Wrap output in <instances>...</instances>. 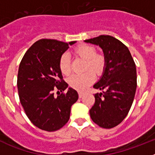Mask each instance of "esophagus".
Listing matches in <instances>:
<instances>
[{"instance_id": "obj_1", "label": "esophagus", "mask_w": 155, "mask_h": 155, "mask_svg": "<svg viewBox=\"0 0 155 155\" xmlns=\"http://www.w3.org/2000/svg\"><path fill=\"white\" fill-rule=\"evenodd\" d=\"M79 98H81L82 97H83V93H81V92H79Z\"/></svg>"}]
</instances>
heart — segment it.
Here are the masks:
<instances>
[{
	"label": "heart",
	"instance_id": "1",
	"mask_svg": "<svg viewBox=\"0 0 155 155\" xmlns=\"http://www.w3.org/2000/svg\"><path fill=\"white\" fill-rule=\"evenodd\" d=\"M95 53L96 50L94 47L85 44L79 45L74 50V54L76 57L85 61V71L91 69L94 74L100 75L105 69V59L103 55ZM59 68L61 74L66 76L71 73V60L67 53L62 54L60 58ZM91 71H86L82 74H74L70 77L68 79L69 85L78 91H84L90 84H92L94 80V74Z\"/></svg>",
	"mask_w": 155,
	"mask_h": 155
}]
</instances>
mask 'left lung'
Segmentation results:
<instances>
[{
  "label": "left lung",
  "mask_w": 155,
  "mask_h": 155,
  "mask_svg": "<svg viewBox=\"0 0 155 155\" xmlns=\"http://www.w3.org/2000/svg\"><path fill=\"white\" fill-rule=\"evenodd\" d=\"M84 42L99 46L105 59L102 77L93 86L102 91L94 94L90 116L99 127L113 128L125 119L134 102L136 65L128 48L114 37L102 35Z\"/></svg>",
  "instance_id": "1"
}]
</instances>
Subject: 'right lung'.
I'll return each mask as SVG.
<instances>
[{"label": "right lung", "instance_id": "1", "mask_svg": "<svg viewBox=\"0 0 155 155\" xmlns=\"http://www.w3.org/2000/svg\"><path fill=\"white\" fill-rule=\"evenodd\" d=\"M69 43L42 39L25 53L18 68L17 86L21 105L30 121L42 130L56 131L68 122L78 94L63 81L59 61ZM66 89V93H59ZM58 90L57 96L53 91Z\"/></svg>", "mask_w": 155, "mask_h": 155}]
</instances>
